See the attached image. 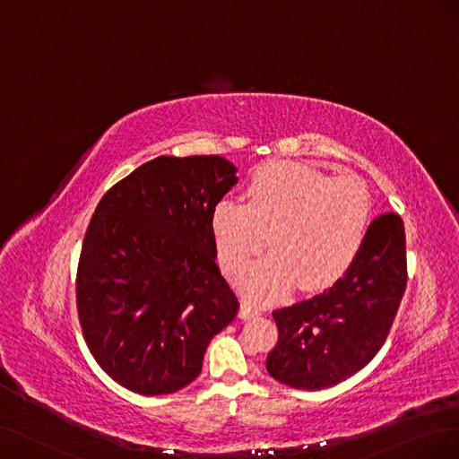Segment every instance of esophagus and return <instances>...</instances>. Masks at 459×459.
Instances as JSON below:
<instances>
[{
  "label": "esophagus",
  "mask_w": 459,
  "mask_h": 459,
  "mask_svg": "<svg viewBox=\"0 0 459 459\" xmlns=\"http://www.w3.org/2000/svg\"><path fill=\"white\" fill-rule=\"evenodd\" d=\"M257 314H259V310H257V308H253L249 302H242V304H240V312H238L240 319H249V317H255Z\"/></svg>",
  "instance_id": "1"
}]
</instances>
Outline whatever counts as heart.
Returning a JSON list of instances; mask_svg holds the SVG:
<instances>
[{"instance_id":"b5f03b06","label":"heart","mask_w":459,"mask_h":459,"mask_svg":"<svg viewBox=\"0 0 459 459\" xmlns=\"http://www.w3.org/2000/svg\"><path fill=\"white\" fill-rule=\"evenodd\" d=\"M370 195L353 176L331 178L321 169L287 160L259 166L249 176L246 204L221 200L212 213L217 257L234 274L264 247L238 285L253 300L273 302L299 283L319 291L341 278L363 247Z\"/></svg>"}]
</instances>
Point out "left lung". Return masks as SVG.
Segmentation results:
<instances>
[{"label": "left lung", "instance_id": "obj_1", "mask_svg": "<svg viewBox=\"0 0 459 459\" xmlns=\"http://www.w3.org/2000/svg\"><path fill=\"white\" fill-rule=\"evenodd\" d=\"M404 287L403 219L382 213L341 280L321 295L274 310L278 344L266 358L268 375L310 392L350 378L385 342Z\"/></svg>", "mask_w": 459, "mask_h": 459}]
</instances>
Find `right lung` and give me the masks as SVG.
Returning a JSON list of instances; mask_svg holds the SVG:
<instances>
[{
    "mask_svg": "<svg viewBox=\"0 0 459 459\" xmlns=\"http://www.w3.org/2000/svg\"><path fill=\"white\" fill-rule=\"evenodd\" d=\"M236 172L219 155L157 157L94 210L77 268L79 321L98 365L134 394L189 385L238 312L212 232Z\"/></svg>",
    "mask_w": 459,
    "mask_h": 459,
    "instance_id": "obj_1",
    "label": "right lung"
}]
</instances>
